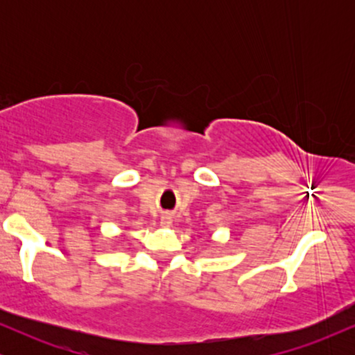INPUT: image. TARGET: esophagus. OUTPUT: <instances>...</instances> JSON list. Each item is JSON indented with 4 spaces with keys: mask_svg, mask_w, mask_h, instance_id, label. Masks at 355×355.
<instances>
[{
    "mask_svg": "<svg viewBox=\"0 0 355 355\" xmlns=\"http://www.w3.org/2000/svg\"><path fill=\"white\" fill-rule=\"evenodd\" d=\"M172 223H173V218H172V215H170V214H165L164 217H162V220H160V225L165 227V229L172 227Z\"/></svg>",
    "mask_w": 355,
    "mask_h": 355,
    "instance_id": "34e87169",
    "label": "esophagus"
}]
</instances>
